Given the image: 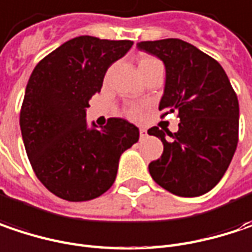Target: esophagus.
<instances>
[{
  "label": "esophagus",
  "instance_id": "obj_1",
  "mask_svg": "<svg viewBox=\"0 0 252 252\" xmlns=\"http://www.w3.org/2000/svg\"><path fill=\"white\" fill-rule=\"evenodd\" d=\"M140 137H141V138L147 137V129H146V128H140Z\"/></svg>",
  "mask_w": 252,
  "mask_h": 252
}]
</instances>
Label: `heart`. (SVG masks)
Listing matches in <instances>:
<instances>
[{
    "instance_id": "b5f03b06",
    "label": "heart",
    "mask_w": 252,
    "mask_h": 252,
    "mask_svg": "<svg viewBox=\"0 0 252 252\" xmlns=\"http://www.w3.org/2000/svg\"><path fill=\"white\" fill-rule=\"evenodd\" d=\"M160 63L157 59L151 58V56H146V58L140 59V63H138V69H143V67H149L153 64H157ZM126 115L129 118H138L140 117V109L137 106H131V108H126Z\"/></svg>"
}]
</instances>
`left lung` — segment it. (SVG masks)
Here are the masks:
<instances>
[{"label":"left lung","instance_id":"left-lung-1","mask_svg":"<svg viewBox=\"0 0 252 252\" xmlns=\"http://www.w3.org/2000/svg\"><path fill=\"white\" fill-rule=\"evenodd\" d=\"M166 66V86L158 109L177 112L179 131L153 126L150 135L164 150L151 161L153 180L170 193L194 197L214 189L225 174L238 144L240 105L217 60L180 38L137 43Z\"/></svg>","mask_w":252,"mask_h":252}]
</instances>
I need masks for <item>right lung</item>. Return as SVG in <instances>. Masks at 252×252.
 I'll list each match as a JSON object with an SVG mask.
<instances>
[{
  "instance_id": "obj_1",
  "label": "right lung",
  "mask_w": 252,
  "mask_h": 252,
  "mask_svg": "<svg viewBox=\"0 0 252 252\" xmlns=\"http://www.w3.org/2000/svg\"><path fill=\"white\" fill-rule=\"evenodd\" d=\"M131 46V40L79 35L41 59L29 79L20 111L26 153L37 179L64 200L105 193L121 154L138 141V128L123 118H109L101 129H89L85 120L108 67Z\"/></svg>"
}]
</instances>
